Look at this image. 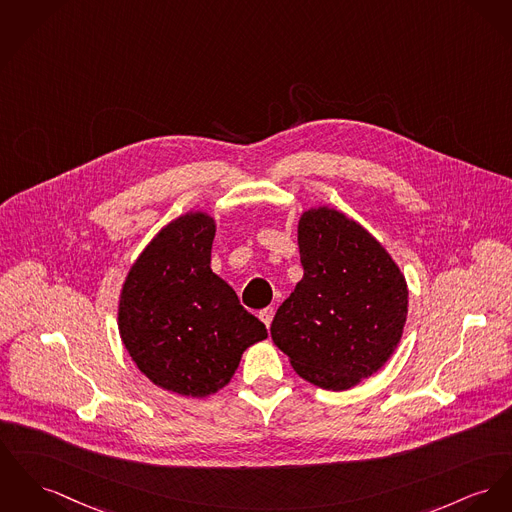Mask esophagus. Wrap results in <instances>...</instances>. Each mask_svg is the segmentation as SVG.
Instances as JSON below:
<instances>
[{
	"label": "esophagus",
	"instance_id": "34e87169",
	"mask_svg": "<svg viewBox=\"0 0 512 512\" xmlns=\"http://www.w3.org/2000/svg\"><path fill=\"white\" fill-rule=\"evenodd\" d=\"M258 316H260V320H262V322H264V324H266V328H270V326H272V320H273V308L272 307L262 308V310H260V314H258Z\"/></svg>",
	"mask_w": 512,
	"mask_h": 512
}]
</instances>
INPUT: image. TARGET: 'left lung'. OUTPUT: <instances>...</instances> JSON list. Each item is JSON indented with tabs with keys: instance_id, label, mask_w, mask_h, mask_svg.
<instances>
[{
	"instance_id": "obj_1",
	"label": "left lung",
	"mask_w": 512,
	"mask_h": 512,
	"mask_svg": "<svg viewBox=\"0 0 512 512\" xmlns=\"http://www.w3.org/2000/svg\"><path fill=\"white\" fill-rule=\"evenodd\" d=\"M297 233L305 275L277 308L272 340L297 375L349 390L402 340L408 283L384 246L338 209H308Z\"/></svg>"
}]
</instances>
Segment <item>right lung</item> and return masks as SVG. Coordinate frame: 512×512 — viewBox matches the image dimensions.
Segmentation results:
<instances>
[{
	"instance_id": "obj_1",
	"label": "right lung",
	"mask_w": 512,
	"mask_h": 512,
	"mask_svg": "<svg viewBox=\"0 0 512 512\" xmlns=\"http://www.w3.org/2000/svg\"><path fill=\"white\" fill-rule=\"evenodd\" d=\"M215 219L190 211L163 227L124 281L118 330L137 369L180 396L205 398L235 375L266 326L211 272Z\"/></svg>"
}]
</instances>
